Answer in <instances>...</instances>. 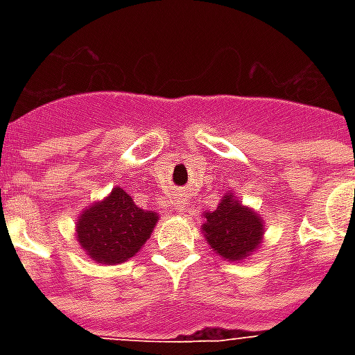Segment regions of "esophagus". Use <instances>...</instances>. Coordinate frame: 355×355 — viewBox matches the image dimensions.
Returning <instances> with one entry per match:
<instances>
[{"label": "esophagus", "mask_w": 355, "mask_h": 355, "mask_svg": "<svg viewBox=\"0 0 355 355\" xmlns=\"http://www.w3.org/2000/svg\"><path fill=\"white\" fill-rule=\"evenodd\" d=\"M175 209H177L178 213H184V211H186V200L177 201V205H175Z\"/></svg>", "instance_id": "obj_1"}]
</instances>
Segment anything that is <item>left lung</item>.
I'll return each instance as SVG.
<instances>
[{
    "mask_svg": "<svg viewBox=\"0 0 355 355\" xmlns=\"http://www.w3.org/2000/svg\"><path fill=\"white\" fill-rule=\"evenodd\" d=\"M201 228L211 249L228 261L249 257L259 247L264 232L261 216L239 205L232 196H226L213 213H205Z\"/></svg>",
    "mask_w": 355,
    "mask_h": 355,
    "instance_id": "8db88e82",
    "label": "left lung"
}]
</instances>
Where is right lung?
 I'll list each match as a JSON object with an SVG mask.
<instances>
[{"instance_id": "1", "label": "right lung", "mask_w": 355, "mask_h": 355, "mask_svg": "<svg viewBox=\"0 0 355 355\" xmlns=\"http://www.w3.org/2000/svg\"><path fill=\"white\" fill-rule=\"evenodd\" d=\"M157 223L152 211L137 207L123 188L83 211L78 223V241L87 254L102 264H119L139 253Z\"/></svg>"}]
</instances>
